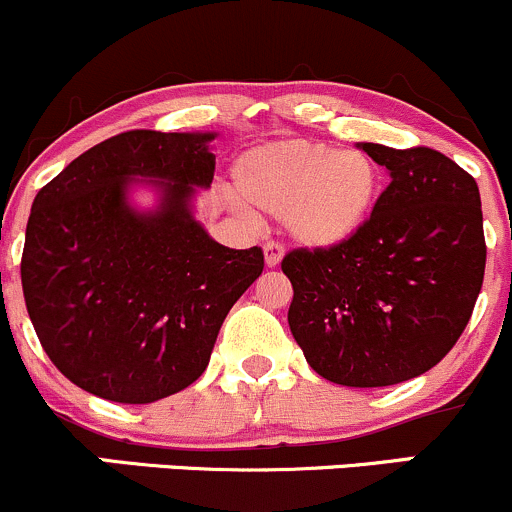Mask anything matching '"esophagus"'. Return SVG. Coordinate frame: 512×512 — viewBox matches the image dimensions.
<instances>
[{
  "instance_id": "34e87169",
  "label": "esophagus",
  "mask_w": 512,
  "mask_h": 512,
  "mask_svg": "<svg viewBox=\"0 0 512 512\" xmlns=\"http://www.w3.org/2000/svg\"><path fill=\"white\" fill-rule=\"evenodd\" d=\"M284 257V245L282 242H265V262L267 267H277Z\"/></svg>"
}]
</instances>
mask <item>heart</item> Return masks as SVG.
<instances>
[{
    "label": "heart",
    "instance_id": "b5f03b06",
    "mask_svg": "<svg viewBox=\"0 0 512 512\" xmlns=\"http://www.w3.org/2000/svg\"><path fill=\"white\" fill-rule=\"evenodd\" d=\"M235 193L255 211L282 215L301 245L351 240L375 211L380 169L360 149L287 139L242 152L233 164Z\"/></svg>",
    "mask_w": 512,
    "mask_h": 512
}]
</instances>
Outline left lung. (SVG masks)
<instances>
[{
	"label": "left lung",
	"instance_id": "1",
	"mask_svg": "<svg viewBox=\"0 0 512 512\" xmlns=\"http://www.w3.org/2000/svg\"><path fill=\"white\" fill-rule=\"evenodd\" d=\"M390 171L368 223L333 247H297L289 328L331 383L385 387L427 373L469 324L486 270L481 193L429 147L360 144Z\"/></svg>",
	"mask_w": 512,
	"mask_h": 512
}]
</instances>
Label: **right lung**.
Masks as SVG:
<instances>
[{
    "label": "right lung",
    "instance_id": "1",
    "mask_svg": "<svg viewBox=\"0 0 512 512\" xmlns=\"http://www.w3.org/2000/svg\"><path fill=\"white\" fill-rule=\"evenodd\" d=\"M206 132L132 129L95 144L36 193L21 287L43 351L102 400L147 405L201 378L225 316L265 267L262 247L230 250L193 218L213 181ZM149 178L157 212H134Z\"/></svg>",
    "mask_w": 512,
    "mask_h": 512
}]
</instances>
